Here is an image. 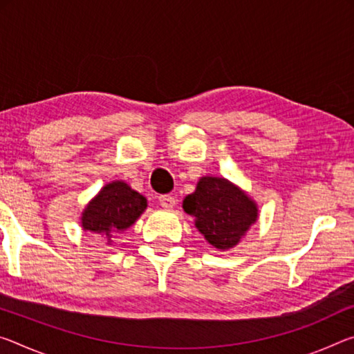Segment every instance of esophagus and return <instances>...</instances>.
<instances>
[{
  "mask_svg": "<svg viewBox=\"0 0 354 354\" xmlns=\"http://www.w3.org/2000/svg\"><path fill=\"white\" fill-rule=\"evenodd\" d=\"M159 203L162 207H165V209H171L173 206H175V198L171 197V195H160L159 197Z\"/></svg>",
  "mask_w": 354,
  "mask_h": 354,
  "instance_id": "esophagus-1",
  "label": "esophagus"
}]
</instances>
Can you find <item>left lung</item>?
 Segmentation results:
<instances>
[{
  "label": "left lung",
  "instance_id": "8db88e82",
  "mask_svg": "<svg viewBox=\"0 0 354 354\" xmlns=\"http://www.w3.org/2000/svg\"><path fill=\"white\" fill-rule=\"evenodd\" d=\"M183 209L195 217V227L212 248L227 250L236 245L258 218V207L244 190L225 178L203 176Z\"/></svg>",
  "mask_w": 354,
  "mask_h": 354
}]
</instances>
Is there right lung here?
<instances>
[{
	"instance_id": "1",
	"label": "right lung",
	"mask_w": 354,
	"mask_h": 354,
	"mask_svg": "<svg viewBox=\"0 0 354 354\" xmlns=\"http://www.w3.org/2000/svg\"><path fill=\"white\" fill-rule=\"evenodd\" d=\"M147 198L131 189L124 181H111L86 205L82 212V227L85 232L104 234L110 239L136 223L147 209Z\"/></svg>"
}]
</instances>
